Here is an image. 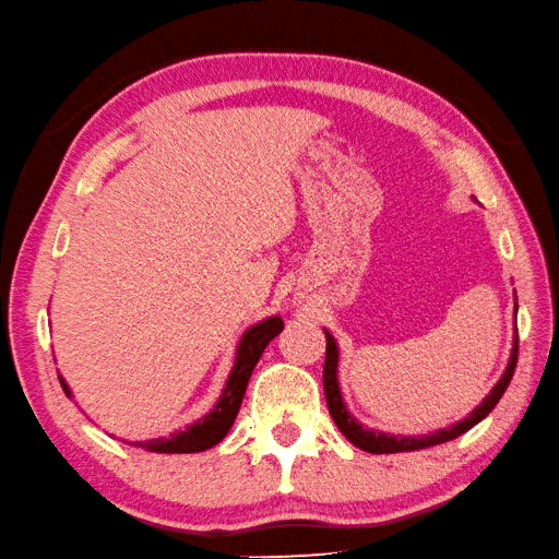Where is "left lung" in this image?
I'll return each instance as SVG.
<instances>
[{"mask_svg": "<svg viewBox=\"0 0 559 559\" xmlns=\"http://www.w3.org/2000/svg\"><path fill=\"white\" fill-rule=\"evenodd\" d=\"M514 312H516V304H514ZM324 336H326V356H324L322 384H324L326 407H330V415L334 419V425L338 427V431H342L353 445H358L360 451L374 453V455L407 453V451H419V448L439 445V443H445V441H453V439L462 437V433L469 431L474 425H479V421L493 411L502 393H506V389L510 386V379H512L514 367H516V350H520V338H516V330H514L512 353H510V362L506 367V372H502V377L498 379V384L481 401V405H476L465 419H460V421H455V425L445 427V429H437L431 433H425V437H393V433H384L379 429L362 427L360 421L348 413V407H346L344 396H342V386H338V346L334 342V336L326 330H324Z\"/></svg>", "mask_w": 559, "mask_h": 559, "instance_id": "8db88e82", "label": "left lung"}]
</instances>
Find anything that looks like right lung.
Segmentation results:
<instances>
[{"label":"right lung","instance_id":"add662e5","mask_svg":"<svg viewBox=\"0 0 559 559\" xmlns=\"http://www.w3.org/2000/svg\"><path fill=\"white\" fill-rule=\"evenodd\" d=\"M282 330H284L282 318L272 316L263 322L249 326V330L241 334L239 344H237L233 372H229L221 399H217L211 413L197 419L194 425H189L187 429L173 431L168 439H148V441H134V443L130 441V443L138 448H144V451H148V453H201V451H209V448L221 443L227 437V431L235 425V417L241 407L243 393H247L255 362L261 360L265 346ZM59 382L66 391V396H71V389H68L66 379L59 377Z\"/></svg>","mask_w":559,"mask_h":559}]
</instances>
